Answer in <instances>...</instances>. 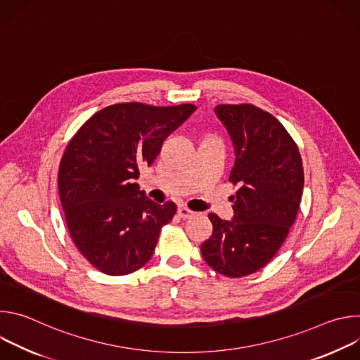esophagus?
I'll return each instance as SVG.
<instances>
[{
	"instance_id": "34e87169",
	"label": "esophagus",
	"mask_w": 360,
	"mask_h": 360,
	"mask_svg": "<svg viewBox=\"0 0 360 360\" xmlns=\"http://www.w3.org/2000/svg\"><path fill=\"white\" fill-rule=\"evenodd\" d=\"M178 215L182 218V219H188L193 215V212L191 210H188L186 207H179L178 208Z\"/></svg>"
}]
</instances>
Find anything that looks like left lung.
I'll list each match as a JSON object with an SVG mask.
<instances>
[{
    "instance_id": "1",
    "label": "left lung",
    "mask_w": 360,
    "mask_h": 360,
    "mask_svg": "<svg viewBox=\"0 0 360 360\" xmlns=\"http://www.w3.org/2000/svg\"><path fill=\"white\" fill-rule=\"evenodd\" d=\"M235 148L229 182L233 218L210 214L214 231L200 245L205 262L228 278L262 269L285 242L303 191V167L297 145L269 112L250 105H218Z\"/></svg>"
}]
</instances>
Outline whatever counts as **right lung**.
Returning a JSON list of instances; mask_svg holds the SVG:
<instances>
[{
  "label": "right lung",
  "mask_w": 360,
  "mask_h": 360,
  "mask_svg": "<svg viewBox=\"0 0 360 360\" xmlns=\"http://www.w3.org/2000/svg\"><path fill=\"white\" fill-rule=\"evenodd\" d=\"M195 110L192 104L110 105L94 114L67 145L58 171L65 221L75 246L98 271L128 275L150 259L176 205L150 200L134 179Z\"/></svg>",
  "instance_id": "1"
}]
</instances>
